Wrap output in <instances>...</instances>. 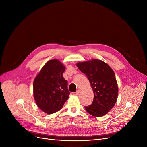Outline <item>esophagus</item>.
<instances>
[{
	"instance_id": "1",
	"label": "esophagus",
	"mask_w": 147,
	"mask_h": 147,
	"mask_svg": "<svg viewBox=\"0 0 147 147\" xmlns=\"http://www.w3.org/2000/svg\"><path fill=\"white\" fill-rule=\"evenodd\" d=\"M80 92V90H78L76 92H75V94H76V95H78Z\"/></svg>"
}]
</instances>
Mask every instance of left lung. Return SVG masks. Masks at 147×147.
I'll return each mask as SVG.
<instances>
[{"label": "left lung", "instance_id": "8db88e82", "mask_svg": "<svg viewBox=\"0 0 147 147\" xmlns=\"http://www.w3.org/2000/svg\"><path fill=\"white\" fill-rule=\"evenodd\" d=\"M77 66L86 75L94 92L91 105L84 107L86 111L94 117H103L113 107L118 98V84L113 70L105 62L96 59L79 62Z\"/></svg>", "mask_w": 147, "mask_h": 147}]
</instances>
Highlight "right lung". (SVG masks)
Listing matches in <instances>:
<instances>
[{
	"label": "right lung",
	"instance_id": "1",
	"mask_svg": "<svg viewBox=\"0 0 147 147\" xmlns=\"http://www.w3.org/2000/svg\"><path fill=\"white\" fill-rule=\"evenodd\" d=\"M65 69V65L59 60H50L34 80L35 101L38 108L47 114L61 109L69 97L67 81L63 76Z\"/></svg>",
	"mask_w": 147,
	"mask_h": 147
}]
</instances>
